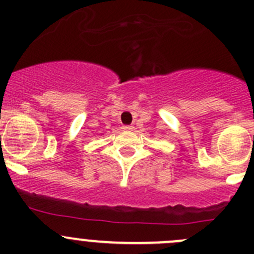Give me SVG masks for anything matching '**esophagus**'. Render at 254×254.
I'll return each mask as SVG.
<instances>
[{
	"instance_id": "34e87169",
	"label": "esophagus",
	"mask_w": 254,
	"mask_h": 254,
	"mask_svg": "<svg viewBox=\"0 0 254 254\" xmlns=\"http://www.w3.org/2000/svg\"><path fill=\"white\" fill-rule=\"evenodd\" d=\"M122 129H125V130H132L133 127H132V126H124V127H122Z\"/></svg>"
}]
</instances>
